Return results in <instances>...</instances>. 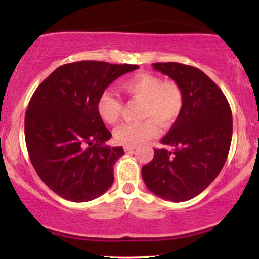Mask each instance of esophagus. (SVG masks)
I'll list each match as a JSON object with an SVG mask.
<instances>
[{"instance_id":"1","label":"esophagus","mask_w":259,"mask_h":259,"mask_svg":"<svg viewBox=\"0 0 259 259\" xmlns=\"http://www.w3.org/2000/svg\"><path fill=\"white\" fill-rule=\"evenodd\" d=\"M135 146H124V151H125L126 153H132L134 152V150H135Z\"/></svg>"}]
</instances>
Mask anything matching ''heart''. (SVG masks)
<instances>
[{
  "label": "heart",
  "instance_id": "1",
  "mask_svg": "<svg viewBox=\"0 0 259 259\" xmlns=\"http://www.w3.org/2000/svg\"><path fill=\"white\" fill-rule=\"evenodd\" d=\"M123 90L134 99L142 101L141 115L147 119L139 123L123 124L114 132L118 144L136 146L152 138L158 132V124L170 125L179 117L184 105V95L180 86L174 81H162L158 76L139 73L125 80ZM123 103L112 91H103L97 100V112L107 124L119 119Z\"/></svg>",
  "mask_w": 259,
  "mask_h": 259
}]
</instances>
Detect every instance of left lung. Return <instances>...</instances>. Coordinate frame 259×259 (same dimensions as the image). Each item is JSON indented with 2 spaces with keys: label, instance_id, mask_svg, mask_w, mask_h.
Here are the masks:
<instances>
[{
  "label": "left lung",
  "instance_id": "8db88e82",
  "mask_svg": "<svg viewBox=\"0 0 259 259\" xmlns=\"http://www.w3.org/2000/svg\"><path fill=\"white\" fill-rule=\"evenodd\" d=\"M180 86L184 105L179 117L142 167V179L154 195L184 202L200 195L227 162L233 136V117L227 97L198 68L181 63H153Z\"/></svg>",
  "mask_w": 259,
  "mask_h": 259
}]
</instances>
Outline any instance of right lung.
<instances>
[{
    "label": "right lung",
    "instance_id": "right-lung-1",
    "mask_svg": "<svg viewBox=\"0 0 259 259\" xmlns=\"http://www.w3.org/2000/svg\"><path fill=\"white\" fill-rule=\"evenodd\" d=\"M135 64L80 61L63 64L37 86L25 113L29 158L40 179L72 202L105 194L123 147H109L112 134L97 112L106 88Z\"/></svg>",
    "mask_w": 259,
    "mask_h": 259
}]
</instances>
